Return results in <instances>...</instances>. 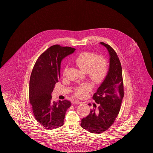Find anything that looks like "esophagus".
I'll return each instance as SVG.
<instances>
[{
    "label": "esophagus",
    "instance_id": "34e87169",
    "mask_svg": "<svg viewBox=\"0 0 153 153\" xmlns=\"http://www.w3.org/2000/svg\"><path fill=\"white\" fill-rule=\"evenodd\" d=\"M82 102L79 101L78 100H75L74 101V104H81Z\"/></svg>",
    "mask_w": 153,
    "mask_h": 153
}]
</instances>
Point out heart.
I'll use <instances>...</instances> for the list:
<instances>
[{
  "label": "heart",
  "mask_w": 153,
  "mask_h": 153,
  "mask_svg": "<svg viewBox=\"0 0 153 153\" xmlns=\"http://www.w3.org/2000/svg\"><path fill=\"white\" fill-rule=\"evenodd\" d=\"M74 62L81 70L88 72L90 78L95 83H102L107 76L109 63L104 56H98L91 52H82L75 57ZM92 88V84L83 83L74 90V95L85 97Z\"/></svg>",
  "instance_id": "obj_1"
}]
</instances>
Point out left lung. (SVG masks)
I'll return each mask as SVG.
<instances>
[{"mask_svg": "<svg viewBox=\"0 0 153 153\" xmlns=\"http://www.w3.org/2000/svg\"><path fill=\"white\" fill-rule=\"evenodd\" d=\"M109 52V68L104 81L93 95L96 103L93 104L88 116L81 120V126L89 132L102 134L110 128L116 120L120 109L124 97V87L122 66L116 51L103 42ZM91 105V104H88Z\"/></svg>", "mask_w": 153, "mask_h": 153, "instance_id": "left-lung-1", "label": "left lung"}]
</instances>
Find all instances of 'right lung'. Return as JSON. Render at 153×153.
Returning a JSON list of instances; mask_svg holds the SVG:
<instances>
[{
    "label": "right lung",
    "mask_w": 153,
    "mask_h": 153,
    "mask_svg": "<svg viewBox=\"0 0 153 153\" xmlns=\"http://www.w3.org/2000/svg\"><path fill=\"white\" fill-rule=\"evenodd\" d=\"M76 49L54 45L42 53L33 66L29 84V100L37 122L46 129L63 125L65 112L71 102L51 100V94L60 78L61 61Z\"/></svg>",
    "instance_id": "1"
}]
</instances>
